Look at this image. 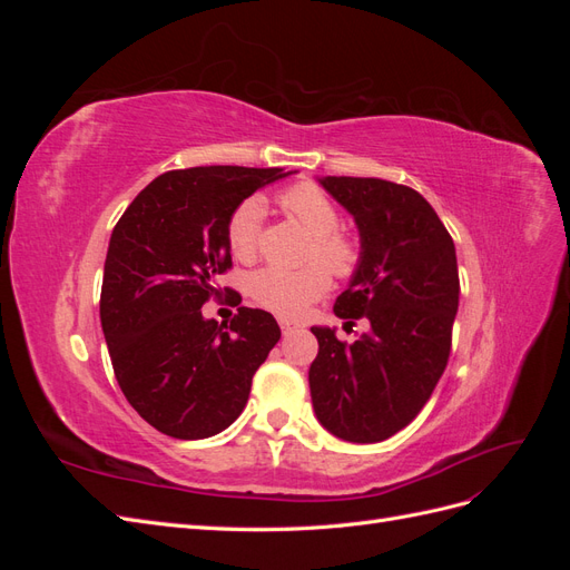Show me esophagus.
Returning a JSON list of instances; mask_svg holds the SVG:
<instances>
[{"label": "esophagus", "instance_id": "esophagus-1", "mask_svg": "<svg viewBox=\"0 0 570 570\" xmlns=\"http://www.w3.org/2000/svg\"><path fill=\"white\" fill-rule=\"evenodd\" d=\"M297 323H289V321H281V331H283V335H292L297 331Z\"/></svg>", "mask_w": 570, "mask_h": 570}]
</instances>
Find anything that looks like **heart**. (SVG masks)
Listing matches in <instances>:
<instances>
[{"mask_svg":"<svg viewBox=\"0 0 570 570\" xmlns=\"http://www.w3.org/2000/svg\"><path fill=\"white\" fill-rule=\"evenodd\" d=\"M278 204L292 220H297L312 235V245H308L306 252L308 258L321 261L335 275H350L356 268L358 249L350 237L337 233L340 214L321 187L312 183L295 185L285 189L278 197ZM262 218L264 206L254 197L245 199L230 214L228 247L239 262H252L256 256ZM320 265L314 262L302 268H258L249 278V295L256 304L268 308V312L285 318H295L331 285L327 271Z\"/></svg>","mask_w":570,"mask_h":570,"instance_id":"1","label":"heart"}]
</instances>
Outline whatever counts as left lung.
I'll list each match as a JSON object with an SVG mask.
<instances>
[{
    "mask_svg": "<svg viewBox=\"0 0 570 570\" xmlns=\"http://www.w3.org/2000/svg\"><path fill=\"white\" fill-rule=\"evenodd\" d=\"M318 183L352 214L361 243L335 314L366 316L371 327L352 344L340 342L335 327H312V402L335 438L383 442L419 416L450 358L459 308L454 239L406 185L350 176Z\"/></svg>",
    "mask_w": 570,
    "mask_h": 570,
    "instance_id": "obj_1",
    "label": "left lung"
}]
</instances>
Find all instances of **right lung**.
<instances>
[{"instance_id":"1","label":"right lung","mask_w":570,"mask_h":570,"mask_svg":"<svg viewBox=\"0 0 570 570\" xmlns=\"http://www.w3.org/2000/svg\"><path fill=\"white\" fill-rule=\"evenodd\" d=\"M297 170L197 166L168 170L132 199L109 239L101 331L130 406L176 440H204L243 413L252 377L281 340L262 308L230 325L204 318L218 275L233 266L230 214Z\"/></svg>"}]
</instances>
